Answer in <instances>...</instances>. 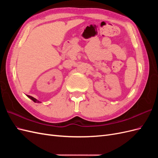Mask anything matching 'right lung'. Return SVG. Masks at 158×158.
Here are the masks:
<instances>
[{
  "mask_svg": "<svg viewBox=\"0 0 158 158\" xmlns=\"http://www.w3.org/2000/svg\"><path fill=\"white\" fill-rule=\"evenodd\" d=\"M27 96L28 97V98H30L32 101H33L34 102H35V103H40V101H38V100H37L35 98H34L33 97H32V96H30V95H27Z\"/></svg>",
  "mask_w": 158,
  "mask_h": 158,
  "instance_id": "obj_1",
  "label": "right lung"
}]
</instances>
